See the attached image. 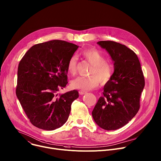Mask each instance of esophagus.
<instances>
[{"label":"esophagus","mask_w":161,"mask_h":161,"mask_svg":"<svg viewBox=\"0 0 161 161\" xmlns=\"http://www.w3.org/2000/svg\"><path fill=\"white\" fill-rule=\"evenodd\" d=\"M85 93H86V92L83 91H79V94H80V95H83V94H85Z\"/></svg>","instance_id":"1"}]
</instances>
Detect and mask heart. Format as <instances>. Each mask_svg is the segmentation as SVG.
Wrapping results in <instances>:
<instances>
[{
    "label": "heart",
    "instance_id": "b5f03b06",
    "mask_svg": "<svg viewBox=\"0 0 161 161\" xmlns=\"http://www.w3.org/2000/svg\"><path fill=\"white\" fill-rule=\"evenodd\" d=\"M82 56L92 65L89 77H78L71 81V87L75 89L83 91L92 90L98 87L101 82L103 85L108 83L114 74L113 64L106 61L105 56L96 48L84 50L81 52ZM78 57L72 56L67 63V71L71 75H75L77 72Z\"/></svg>",
    "mask_w": 161,
    "mask_h": 161
}]
</instances>
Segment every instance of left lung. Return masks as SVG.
<instances>
[{
  "label": "left lung",
  "instance_id": "1",
  "mask_svg": "<svg viewBox=\"0 0 161 161\" xmlns=\"http://www.w3.org/2000/svg\"><path fill=\"white\" fill-rule=\"evenodd\" d=\"M97 43L114 61V74L105 85L103 96L92 112L95 122L105 130H116L129 122L140 109L145 80L136 53L126 46L112 41Z\"/></svg>",
  "mask_w": 161,
  "mask_h": 161
}]
</instances>
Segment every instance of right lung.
Masks as SVG:
<instances>
[{
  "mask_svg": "<svg viewBox=\"0 0 161 161\" xmlns=\"http://www.w3.org/2000/svg\"><path fill=\"white\" fill-rule=\"evenodd\" d=\"M78 46L52 40L31 47L19 62L16 95L30 122L44 130L65 124L72 103L79 97L73 90L58 95L66 87L67 63Z\"/></svg>",
  "mask_w": 161,
  "mask_h": 161,
  "instance_id": "right-lung-1",
  "label": "right lung"
}]
</instances>
